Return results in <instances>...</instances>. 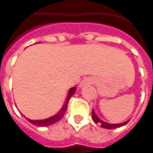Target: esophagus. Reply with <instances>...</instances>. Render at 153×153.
<instances>
[{
  "mask_svg": "<svg viewBox=\"0 0 153 153\" xmlns=\"http://www.w3.org/2000/svg\"><path fill=\"white\" fill-rule=\"evenodd\" d=\"M85 83H86V82H85Z\"/></svg>",
  "mask_w": 153,
  "mask_h": 153,
  "instance_id": "1",
  "label": "esophagus"
}]
</instances>
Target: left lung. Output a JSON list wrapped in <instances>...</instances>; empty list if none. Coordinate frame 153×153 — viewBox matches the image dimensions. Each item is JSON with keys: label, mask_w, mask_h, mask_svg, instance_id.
I'll return each instance as SVG.
<instances>
[{"label": "left lung", "mask_w": 153, "mask_h": 153, "mask_svg": "<svg viewBox=\"0 0 153 153\" xmlns=\"http://www.w3.org/2000/svg\"><path fill=\"white\" fill-rule=\"evenodd\" d=\"M92 119L94 120L95 123H99V124H100V126L103 127V128H105V129H114L116 128V127H120V126H124V125L127 124L128 123V120H126V121H125V122H122V123H118V124H111V123H108V122H105V121H104V120H100V118H99L97 115L95 114V112H94V110L93 109L92 110Z\"/></svg>", "instance_id": "obj_1"}]
</instances>
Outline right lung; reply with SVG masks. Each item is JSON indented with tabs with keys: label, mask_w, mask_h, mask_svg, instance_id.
<instances>
[{
	"label": "right lung",
	"mask_w": 153,
	"mask_h": 153,
	"mask_svg": "<svg viewBox=\"0 0 153 153\" xmlns=\"http://www.w3.org/2000/svg\"><path fill=\"white\" fill-rule=\"evenodd\" d=\"M76 91V87H72L70 88L68 92V95H67V99L65 100V103L63 104V105L61 107V109L59 110L57 114H55L54 116H52L46 119H42V120H31L29 118H26L27 120H28L30 123H32L33 125H35L37 126H41V127H44V126H48L51 125H53L56 122H58L59 120H60L64 116L67 107H68V103L69 99L73 96V94L75 93Z\"/></svg>",
	"instance_id": "obj_1"
}]
</instances>
